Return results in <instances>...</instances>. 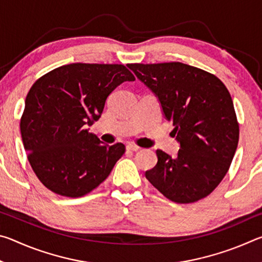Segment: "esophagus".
<instances>
[{"instance_id":"1","label":"esophagus","mask_w":262,"mask_h":262,"mask_svg":"<svg viewBox=\"0 0 262 262\" xmlns=\"http://www.w3.org/2000/svg\"><path fill=\"white\" fill-rule=\"evenodd\" d=\"M141 148L139 147V145H136L134 143H129L127 144V150H129V151H139Z\"/></svg>"}]
</instances>
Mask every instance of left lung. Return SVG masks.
I'll list each match as a JSON object with an SVG mask.
<instances>
[{"label":"left lung","mask_w":262,"mask_h":262,"mask_svg":"<svg viewBox=\"0 0 262 262\" xmlns=\"http://www.w3.org/2000/svg\"><path fill=\"white\" fill-rule=\"evenodd\" d=\"M161 101L173 123L178 156L157 150L145 178L168 200L193 203L206 198L227 174L239 140L232 98L219 77L181 63L128 64Z\"/></svg>","instance_id":"1"}]
</instances>
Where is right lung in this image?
I'll use <instances>...</instances> for the list:
<instances>
[{"instance_id":"add662e5","label":"right lung","mask_w":262,"mask_h":262,"mask_svg":"<svg viewBox=\"0 0 262 262\" xmlns=\"http://www.w3.org/2000/svg\"><path fill=\"white\" fill-rule=\"evenodd\" d=\"M134 79L123 64L70 63L33 83L19 126L30 165L46 188L81 198L107 178L125 145H105L85 127L100 118L115 88Z\"/></svg>"}]
</instances>
